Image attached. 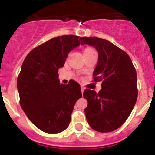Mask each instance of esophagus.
I'll return each instance as SVG.
<instances>
[{
  "mask_svg": "<svg viewBox=\"0 0 155 155\" xmlns=\"http://www.w3.org/2000/svg\"><path fill=\"white\" fill-rule=\"evenodd\" d=\"M84 91H85V87H84V86H81V91L82 94H83Z\"/></svg>",
  "mask_w": 155,
  "mask_h": 155,
  "instance_id": "obj_1",
  "label": "esophagus"
}]
</instances>
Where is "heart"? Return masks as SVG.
<instances>
[{
	"mask_svg": "<svg viewBox=\"0 0 155 155\" xmlns=\"http://www.w3.org/2000/svg\"><path fill=\"white\" fill-rule=\"evenodd\" d=\"M94 51L92 48H86L84 52H89V51Z\"/></svg>",
	"mask_w": 155,
	"mask_h": 155,
	"instance_id": "b5f03b06",
	"label": "heart"
}]
</instances>
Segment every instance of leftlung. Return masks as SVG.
Segmentation results:
<instances>
[{"label":"left lung","mask_w":155,"mask_h":155,"mask_svg":"<svg viewBox=\"0 0 155 155\" xmlns=\"http://www.w3.org/2000/svg\"><path fill=\"white\" fill-rule=\"evenodd\" d=\"M81 44L94 47L99 52L93 76L94 81H103L99 93L84 91L83 97L88 102L86 120L95 131L112 132L126 121L136 104V69L129 55L108 40L82 37Z\"/></svg>","instance_id":"8db88e82"}]
</instances>
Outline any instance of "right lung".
I'll use <instances>...</instances> for the list:
<instances>
[{
	"label": "right lung",
	"mask_w": 155,
	"mask_h": 155,
	"mask_svg": "<svg viewBox=\"0 0 155 155\" xmlns=\"http://www.w3.org/2000/svg\"><path fill=\"white\" fill-rule=\"evenodd\" d=\"M81 37L63 35L36 47L26 56L18 78L20 105L35 125L48 134L68 128L75 103L81 97V86L70 80L60 83L58 69Z\"/></svg>",
	"instance_id": "right-lung-1"
}]
</instances>
